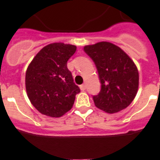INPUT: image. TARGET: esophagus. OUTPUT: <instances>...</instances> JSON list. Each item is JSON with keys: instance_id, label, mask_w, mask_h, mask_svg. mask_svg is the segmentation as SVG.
<instances>
[{"instance_id": "esophagus-1", "label": "esophagus", "mask_w": 160, "mask_h": 160, "mask_svg": "<svg viewBox=\"0 0 160 160\" xmlns=\"http://www.w3.org/2000/svg\"><path fill=\"white\" fill-rule=\"evenodd\" d=\"M86 88H87V85H86L85 83H84V84H82V85L80 86V89H81L82 91H85Z\"/></svg>"}]
</instances>
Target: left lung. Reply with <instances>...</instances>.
Returning <instances> with one entry per match:
<instances>
[{
  "instance_id": "8db88e82",
  "label": "left lung",
  "mask_w": 160,
  "mask_h": 160,
  "mask_svg": "<svg viewBox=\"0 0 160 160\" xmlns=\"http://www.w3.org/2000/svg\"><path fill=\"white\" fill-rule=\"evenodd\" d=\"M83 49L94 61L101 80V92L93 96L95 105L108 113L126 109L137 96L139 87V72L135 63L111 42H100Z\"/></svg>"
}]
</instances>
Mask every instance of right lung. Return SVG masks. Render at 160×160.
I'll return each instance as SVG.
<instances>
[{
  "label": "right lung",
  "instance_id": "right-lung-1",
  "mask_svg": "<svg viewBox=\"0 0 160 160\" xmlns=\"http://www.w3.org/2000/svg\"><path fill=\"white\" fill-rule=\"evenodd\" d=\"M76 50L74 45L51 43L28 66L25 75L28 97L42 114L59 118L72 109L80 89L73 82L67 61Z\"/></svg>",
  "mask_w": 160,
  "mask_h": 160
}]
</instances>
